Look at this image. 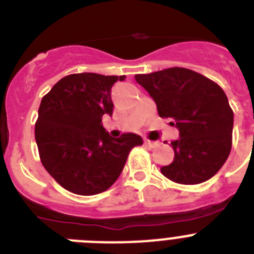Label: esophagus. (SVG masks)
Wrapping results in <instances>:
<instances>
[{
    "mask_svg": "<svg viewBox=\"0 0 254 254\" xmlns=\"http://www.w3.org/2000/svg\"><path fill=\"white\" fill-rule=\"evenodd\" d=\"M145 145L149 147H155L156 145H158V142L156 141H150V140H145Z\"/></svg>",
    "mask_w": 254,
    "mask_h": 254,
    "instance_id": "obj_1",
    "label": "esophagus"
}]
</instances>
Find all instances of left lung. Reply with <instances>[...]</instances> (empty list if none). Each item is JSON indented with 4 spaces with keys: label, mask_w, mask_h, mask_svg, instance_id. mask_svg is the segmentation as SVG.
Masks as SVG:
<instances>
[{
    "label": "left lung",
    "mask_w": 254,
    "mask_h": 254,
    "mask_svg": "<svg viewBox=\"0 0 254 254\" xmlns=\"http://www.w3.org/2000/svg\"><path fill=\"white\" fill-rule=\"evenodd\" d=\"M150 94L159 116L173 120L179 138L172 142L174 159L161 167L163 176L179 185L208 181L232 150L234 114L216 82L183 67L134 75Z\"/></svg>",
    "instance_id": "8db88e82"
}]
</instances>
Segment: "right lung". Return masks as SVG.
I'll return each instance as SVG.
<instances>
[{
    "label": "right lung",
    "instance_id": "right-lung-1",
    "mask_svg": "<svg viewBox=\"0 0 254 254\" xmlns=\"http://www.w3.org/2000/svg\"><path fill=\"white\" fill-rule=\"evenodd\" d=\"M126 76L72 73L43 96L35 141L47 172L64 190L80 196L102 193L122 173L128 154L142 145L136 133L112 137L102 125L112 116V86Z\"/></svg>",
    "mask_w": 254,
    "mask_h": 254
}]
</instances>
